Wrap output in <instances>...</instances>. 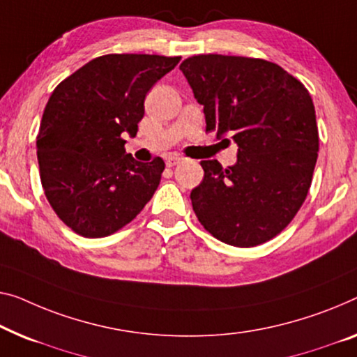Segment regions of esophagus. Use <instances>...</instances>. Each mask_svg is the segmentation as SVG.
Returning a JSON list of instances; mask_svg holds the SVG:
<instances>
[{
	"mask_svg": "<svg viewBox=\"0 0 357 357\" xmlns=\"http://www.w3.org/2000/svg\"><path fill=\"white\" fill-rule=\"evenodd\" d=\"M181 160H183V158L179 155H168L165 158V163H167V167H174V165H178Z\"/></svg>",
	"mask_w": 357,
	"mask_h": 357,
	"instance_id": "1",
	"label": "esophagus"
}]
</instances>
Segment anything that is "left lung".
<instances>
[{
	"mask_svg": "<svg viewBox=\"0 0 357 357\" xmlns=\"http://www.w3.org/2000/svg\"><path fill=\"white\" fill-rule=\"evenodd\" d=\"M179 68L204 105L206 131L231 135L238 147L232 167L200 162L204 181L190 192L197 218L229 245L268 242L294 220L311 185L319 132L310 93L278 63L252 57L202 54Z\"/></svg>",
	"mask_w": 357,
	"mask_h": 357,
	"instance_id": "obj_1",
	"label": "left lung"
}]
</instances>
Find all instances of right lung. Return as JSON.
<instances>
[{"label":"right lung","instance_id":"obj_1","mask_svg":"<svg viewBox=\"0 0 357 357\" xmlns=\"http://www.w3.org/2000/svg\"><path fill=\"white\" fill-rule=\"evenodd\" d=\"M181 57L107 54L84 63L52 91L36 136L40 178L56 215L83 237H105L136 218L160 184V157L125 151L146 94Z\"/></svg>","mask_w":357,"mask_h":357}]
</instances>
